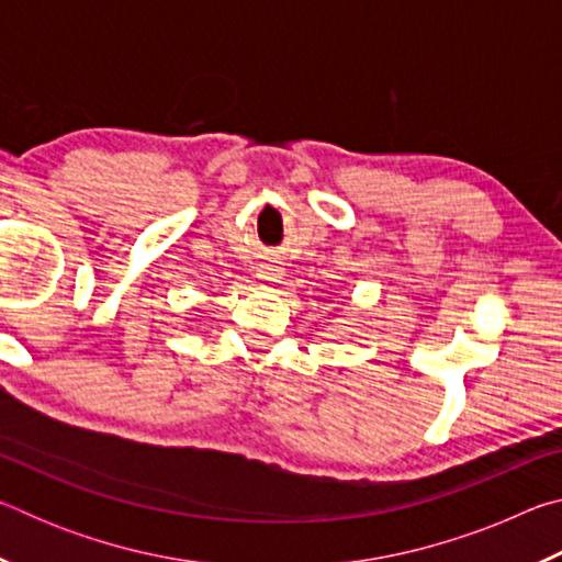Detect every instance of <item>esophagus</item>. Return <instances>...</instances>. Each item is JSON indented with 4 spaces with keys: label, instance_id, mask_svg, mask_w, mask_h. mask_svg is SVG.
I'll return each mask as SVG.
<instances>
[{
    "label": "esophagus",
    "instance_id": "34e87169",
    "mask_svg": "<svg viewBox=\"0 0 562 562\" xmlns=\"http://www.w3.org/2000/svg\"><path fill=\"white\" fill-rule=\"evenodd\" d=\"M258 278L265 280V282H280L282 268H280V265H274V262H265V265H260Z\"/></svg>",
    "mask_w": 562,
    "mask_h": 562
}]
</instances>
